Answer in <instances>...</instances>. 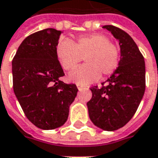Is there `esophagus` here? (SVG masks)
<instances>
[{
	"instance_id": "esophagus-1",
	"label": "esophagus",
	"mask_w": 158,
	"mask_h": 158,
	"mask_svg": "<svg viewBox=\"0 0 158 158\" xmlns=\"http://www.w3.org/2000/svg\"><path fill=\"white\" fill-rule=\"evenodd\" d=\"M77 88H78V89H79V90H81L82 89H83V86L80 85V84H77Z\"/></svg>"
}]
</instances>
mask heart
Instances as JSON below:
<instances>
[{
	"label": "heart",
	"mask_w": 158,
	"mask_h": 158,
	"mask_svg": "<svg viewBox=\"0 0 158 158\" xmlns=\"http://www.w3.org/2000/svg\"><path fill=\"white\" fill-rule=\"evenodd\" d=\"M56 55L65 70L74 69L84 58L85 65L72 71L70 81L88 84L97 81L101 74L110 76L118 69L120 52L118 46L111 43L103 34L80 37L76 41L62 40L58 44Z\"/></svg>",
	"instance_id": "obj_1"
}]
</instances>
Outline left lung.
<instances>
[{
  "label": "left lung",
  "mask_w": 158,
  "mask_h": 158,
  "mask_svg": "<svg viewBox=\"0 0 158 158\" xmlns=\"http://www.w3.org/2000/svg\"><path fill=\"white\" fill-rule=\"evenodd\" d=\"M118 40L120 60L106 85L93 86L87 103L95 126L106 131L124 127L136 112L145 91V62L142 52L128 34L113 25L103 26Z\"/></svg>",
  "instance_id": "1"
}]
</instances>
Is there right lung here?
I'll use <instances>...</instances> for the list:
<instances>
[{
  "instance_id": "add662e5",
  "label": "right lung",
  "mask_w": 158,
  "mask_h": 158,
  "mask_svg": "<svg viewBox=\"0 0 158 158\" xmlns=\"http://www.w3.org/2000/svg\"><path fill=\"white\" fill-rule=\"evenodd\" d=\"M60 31L48 28L28 36L12 60L13 89L27 118L50 130L67 121L78 89L60 81L63 69L56 55Z\"/></svg>"
}]
</instances>
